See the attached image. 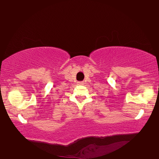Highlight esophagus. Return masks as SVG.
Returning <instances> with one entry per match:
<instances>
[{
    "instance_id": "1",
    "label": "esophagus",
    "mask_w": 159,
    "mask_h": 159,
    "mask_svg": "<svg viewBox=\"0 0 159 159\" xmlns=\"http://www.w3.org/2000/svg\"><path fill=\"white\" fill-rule=\"evenodd\" d=\"M78 84H79V85H83V81L78 82Z\"/></svg>"
}]
</instances>
